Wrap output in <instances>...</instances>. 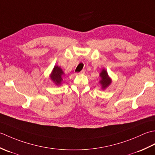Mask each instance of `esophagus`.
<instances>
[{"label": "esophagus", "mask_w": 155, "mask_h": 155, "mask_svg": "<svg viewBox=\"0 0 155 155\" xmlns=\"http://www.w3.org/2000/svg\"><path fill=\"white\" fill-rule=\"evenodd\" d=\"M85 73V70H82L80 72L79 74H84Z\"/></svg>", "instance_id": "1"}]
</instances>
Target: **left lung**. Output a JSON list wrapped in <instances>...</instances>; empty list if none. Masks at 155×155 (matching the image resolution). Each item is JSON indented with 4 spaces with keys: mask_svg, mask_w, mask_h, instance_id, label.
<instances>
[{
    "mask_svg": "<svg viewBox=\"0 0 155 155\" xmlns=\"http://www.w3.org/2000/svg\"><path fill=\"white\" fill-rule=\"evenodd\" d=\"M100 77L101 78V80L100 81V84H101L102 89H105L107 87H108L111 83V79L110 78L108 77V74L107 73V71L105 69H103L100 73Z\"/></svg>",
    "mask_w": 155,
    "mask_h": 155,
    "instance_id": "1",
    "label": "left lung"
}]
</instances>
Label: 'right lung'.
Returning a JSON list of instances; mask_svg holds the SVG:
<instances>
[{
    "mask_svg": "<svg viewBox=\"0 0 155 155\" xmlns=\"http://www.w3.org/2000/svg\"><path fill=\"white\" fill-rule=\"evenodd\" d=\"M64 72L62 71L61 68L60 67H58L57 65H55L50 75V78L53 83L58 86V85L61 84L62 81V76L64 75Z\"/></svg>",
    "mask_w": 155,
    "mask_h": 155,
    "instance_id": "obj_1",
    "label": "right lung"
}]
</instances>
